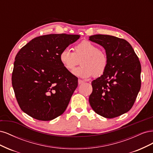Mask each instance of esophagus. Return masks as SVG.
Masks as SVG:
<instances>
[{
	"mask_svg": "<svg viewBox=\"0 0 153 153\" xmlns=\"http://www.w3.org/2000/svg\"><path fill=\"white\" fill-rule=\"evenodd\" d=\"M84 80H82L80 79H78V84H79V85L83 84V83H84Z\"/></svg>",
	"mask_w": 153,
	"mask_h": 153,
	"instance_id": "esophagus-1",
	"label": "esophagus"
}]
</instances>
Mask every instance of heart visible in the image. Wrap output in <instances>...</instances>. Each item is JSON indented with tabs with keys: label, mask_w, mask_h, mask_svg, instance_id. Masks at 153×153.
<instances>
[{
	"label": "heart",
	"mask_w": 153,
	"mask_h": 153,
	"mask_svg": "<svg viewBox=\"0 0 153 153\" xmlns=\"http://www.w3.org/2000/svg\"><path fill=\"white\" fill-rule=\"evenodd\" d=\"M60 62L69 71H72L78 64L81 66L73 71L74 75L87 78L92 75L98 77L106 71L108 65V58L104 50L98 48L89 41H83L76 45L73 52L68 48L59 55Z\"/></svg>",
	"instance_id": "obj_1"
}]
</instances>
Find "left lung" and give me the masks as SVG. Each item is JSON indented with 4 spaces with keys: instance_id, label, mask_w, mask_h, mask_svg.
Here are the masks:
<instances>
[{
    "instance_id": "1",
    "label": "left lung",
    "mask_w": 153,
    "mask_h": 153,
    "mask_svg": "<svg viewBox=\"0 0 153 153\" xmlns=\"http://www.w3.org/2000/svg\"><path fill=\"white\" fill-rule=\"evenodd\" d=\"M89 40L105 48L108 58L106 71L92 82L89 103L104 117L119 116L131 108L141 87V65L131 45L110 35L91 36Z\"/></svg>"
}]
</instances>
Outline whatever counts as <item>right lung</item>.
<instances>
[{"label":"right lung","mask_w":153,"mask_h":153,"mask_svg":"<svg viewBox=\"0 0 153 153\" xmlns=\"http://www.w3.org/2000/svg\"><path fill=\"white\" fill-rule=\"evenodd\" d=\"M80 36H41L18 52L12 85L23 112L44 121H51L64 112L78 86V78L63 67L59 55Z\"/></svg>","instance_id":"1"}]
</instances>
